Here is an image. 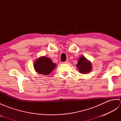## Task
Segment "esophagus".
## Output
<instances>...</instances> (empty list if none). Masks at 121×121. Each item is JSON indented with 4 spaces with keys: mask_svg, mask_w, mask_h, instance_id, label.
Here are the masks:
<instances>
[{
    "mask_svg": "<svg viewBox=\"0 0 121 121\" xmlns=\"http://www.w3.org/2000/svg\"><path fill=\"white\" fill-rule=\"evenodd\" d=\"M64 63H69V60H66V61H65V62H63Z\"/></svg>",
    "mask_w": 121,
    "mask_h": 121,
    "instance_id": "obj_1",
    "label": "esophagus"
}]
</instances>
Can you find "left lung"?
Listing matches in <instances>:
<instances>
[{"label": "left lung", "instance_id": "left-lung-1", "mask_svg": "<svg viewBox=\"0 0 121 121\" xmlns=\"http://www.w3.org/2000/svg\"><path fill=\"white\" fill-rule=\"evenodd\" d=\"M76 67L79 72L82 74H87L89 73L92 70V64L85 56H82L78 59Z\"/></svg>", "mask_w": 121, "mask_h": 121}]
</instances>
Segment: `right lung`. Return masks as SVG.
Here are the masks:
<instances>
[{"label":"right lung","instance_id":"add662e5","mask_svg":"<svg viewBox=\"0 0 121 121\" xmlns=\"http://www.w3.org/2000/svg\"><path fill=\"white\" fill-rule=\"evenodd\" d=\"M56 66L50 58L47 56H42L38 58L34 63V68L37 73L42 75H49Z\"/></svg>","mask_w":121,"mask_h":121}]
</instances>
